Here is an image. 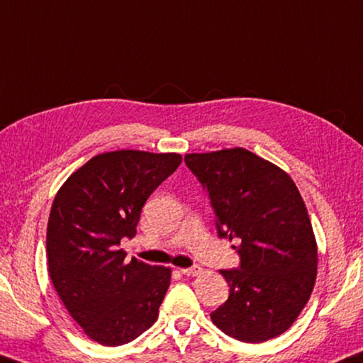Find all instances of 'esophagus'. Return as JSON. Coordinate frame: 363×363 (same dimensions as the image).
I'll return each instance as SVG.
<instances>
[{
    "mask_svg": "<svg viewBox=\"0 0 363 363\" xmlns=\"http://www.w3.org/2000/svg\"><path fill=\"white\" fill-rule=\"evenodd\" d=\"M203 269L200 267H190V268H181V273L186 274V276H196L200 274Z\"/></svg>",
    "mask_w": 363,
    "mask_h": 363,
    "instance_id": "obj_1",
    "label": "esophagus"
}]
</instances>
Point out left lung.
<instances>
[{
  "label": "left lung",
  "instance_id": "8db88e82",
  "mask_svg": "<svg viewBox=\"0 0 363 363\" xmlns=\"http://www.w3.org/2000/svg\"><path fill=\"white\" fill-rule=\"evenodd\" d=\"M206 190L220 238L240 241V268L220 269L228 300L214 325L245 342L284 333L311 296L318 245L295 182L242 147L184 157Z\"/></svg>",
  "mask_w": 363,
  "mask_h": 363
}]
</instances>
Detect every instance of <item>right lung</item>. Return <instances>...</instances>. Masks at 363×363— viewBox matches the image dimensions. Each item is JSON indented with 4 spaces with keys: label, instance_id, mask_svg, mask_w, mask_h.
<instances>
[{
    "label": "right lung",
    "instance_id": "add662e5",
    "mask_svg": "<svg viewBox=\"0 0 363 363\" xmlns=\"http://www.w3.org/2000/svg\"><path fill=\"white\" fill-rule=\"evenodd\" d=\"M179 154L114 150L76 169L52 203L49 274L71 318L103 346L140 337L159 318L171 269L125 262L122 238H133L150 194L173 174Z\"/></svg>",
    "mask_w": 363,
    "mask_h": 363
}]
</instances>
